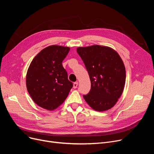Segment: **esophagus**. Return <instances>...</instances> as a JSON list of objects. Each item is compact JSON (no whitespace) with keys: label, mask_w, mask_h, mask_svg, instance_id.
I'll list each match as a JSON object with an SVG mask.
<instances>
[{"label":"esophagus","mask_w":154,"mask_h":154,"mask_svg":"<svg viewBox=\"0 0 154 154\" xmlns=\"http://www.w3.org/2000/svg\"><path fill=\"white\" fill-rule=\"evenodd\" d=\"M77 86H78V82H75L73 83V88L76 89L77 88Z\"/></svg>","instance_id":"34e87169"}]
</instances>
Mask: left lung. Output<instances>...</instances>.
<instances>
[{"label":"left lung","mask_w":154,"mask_h":154,"mask_svg":"<svg viewBox=\"0 0 154 154\" xmlns=\"http://www.w3.org/2000/svg\"><path fill=\"white\" fill-rule=\"evenodd\" d=\"M77 51L89 75L91 88L83 97L91 108L104 111L112 108L122 94L126 81L125 65L118 53L108 46L79 47Z\"/></svg>","instance_id":"8db88e82"}]
</instances>
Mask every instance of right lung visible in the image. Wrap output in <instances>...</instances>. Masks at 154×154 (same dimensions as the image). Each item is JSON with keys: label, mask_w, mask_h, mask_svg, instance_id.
<instances>
[{"label": "right lung", "mask_w": 154, "mask_h": 154, "mask_svg": "<svg viewBox=\"0 0 154 154\" xmlns=\"http://www.w3.org/2000/svg\"><path fill=\"white\" fill-rule=\"evenodd\" d=\"M69 47L51 45L33 58L26 74V87L34 102L49 111L60 106L67 97L73 84L69 81L62 62Z\"/></svg>", "instance_id": "right-lung-1"}]
</instances>
